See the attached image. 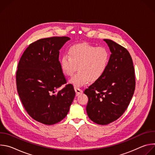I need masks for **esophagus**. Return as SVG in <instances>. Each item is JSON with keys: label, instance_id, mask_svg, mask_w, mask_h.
Wrapping results in <instances>:
<instances>
[{"label": "esophagus", "instance_id": "esophagus-1", "mask_svg": "<svg viewBox=\"0 0 155 155\" xmlns=\"http://www.w3.org/2000/svg\"><path fill=\"white\" fill-rule=\"evenodd\" d=\"M74 90H75V93H76V96H77L83 93V91H82L81 89H80V88H78V87H74Z\"/></svg>", "mask_w": 155, "mask_h": 155}]
</instances>
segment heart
I'll return each mask as SVG.
<instances>
[{
	"label": "heart",
	"mask_w": 155,
	"mask_h": 155,
	"mask_svg": "<svg viewBox=\"0 0 155 155\" xmlns=\"http://www.w3.org/2000/svg\"><path fill=\"white\" fill-rule=\"evenodd\" d=\"M68 54L61 58L60 66L62 73L67 77L72 76L78 69V73L69 80V83L75 87L101 78L107 69L110 58L107 48L97 47L86 43L72 46Z\"/></svg>",
	"instance_id": "obj_1"
}]
</instances>
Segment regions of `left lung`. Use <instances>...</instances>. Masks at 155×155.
Segmentation results:
<instances>
[{
  "label": "left lung",
  "mask_w": 155,
  "mask_h": 155,
  "mask_svg": "<svg viewBox=\"0 0 155 155\" xmlns=\"http://www.w3.org/2000/svg\"><path fill=\"white\" fill-rule=\"evenodd\" d=\"M104 40L112 53L107 69L101 78L84 91L88 97L87 116L101 125L117 120L124 114L136 86L134 68L129 51L111 40Z\"/></svg>",
  "instance_id": "obj_1"
}]
</instances>
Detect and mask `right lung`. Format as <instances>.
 Instances as JSON below:
<instances>
[{"label": "right lung", "instance_id": "right-lung-1", "mask_svg": "<svg viewBox=\"0 0 155 155\" xmlns=\"http://www.w3.org/2000/svg\"><path fill=\"white\" fill-rule=\"evenodd\" d=\"M71 38L52 37L30 44L21 57L16 80L17 91L28 114L47 125L56 124L68 115L75 96L67 83L59 61V50Z\"/></svg>", "mask_w": 155, "mask_h": 155}]
</instances>
